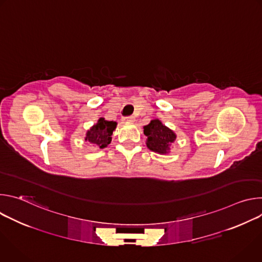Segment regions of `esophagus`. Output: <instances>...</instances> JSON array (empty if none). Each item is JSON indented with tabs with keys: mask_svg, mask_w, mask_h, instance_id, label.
Here are the masks:
<instances>
[{
	"mask_svg": "<svg viewBox=\"0 0 262 262\" xmlns=\"http://www.w3.org/2000/svg\"><path fill=\"white\" fill-rule=\"evenodd\" d=\"M134 117H132V116H129V117H123L122 118V121L123 122H134Z\"/></svg>",
	"mask_w": 262,
	"mask_h": 262,
	"instance_id": "esophagus-1",
	"label": "esophagus"
}]
</instances>
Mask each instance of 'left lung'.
Masks as SVG:
<instances>
[{"label":"left lung","instance_id":"left-lung-1","mask_svg":"<svg viewBox=\"0 0 262 262\" xmlns=\"http://www.w3.org/2000/svg\"><path fill=\"white\" fill-rule=\"evenodd\" d=\"M144 135L147 137V147L160 155L169 154L171 145L176 140L175 133L159 119H154L144 126Z\"/></svg>","mask_w":262,"mask_h":262}]
</instances>
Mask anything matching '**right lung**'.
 <instances>
[{
  "instance_id": "add662e5",
  "label": "right lung",
  "mask_w": 262,
  "mask_h": 262,
  "mask_svg": "<svg viewBox=\"0 0 262 262\" xmlns=\"http://www.w3.org/2000/svg\"><path fill=\"white\" fill-rule=\"evenodd\" d=\"M116 125L117 122L115 121H107L104 118H99L97 123L86 133L85 140L102 149L111 143L112 135H113Z\"/></svg>"
}]
</instances>
